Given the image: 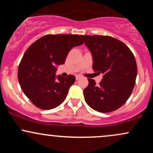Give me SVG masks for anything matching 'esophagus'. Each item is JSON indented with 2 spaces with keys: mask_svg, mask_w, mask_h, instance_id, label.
Instances as JSON below:
<instances>
[{
  "mask_svg": "<svg viewBox=\"0 0 153 153\" xmlns=\"http://www.w3.org/2000/svg\"><path fill=\"white\" fill-rule=\"evenodd\" d=\"M80 78V75H75V78H76V80H78Z\"/></svg>",
  "mask_w": 153,
  "mask_h": 153,
  "instance_id": "obj_1",
  "label": "esophagus"
}]
</instances>
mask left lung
<instances>
[{"label":"left lung","instance_id":"8db88e82","mask_svg":"<svg viewBox=\"0 0 153 153\" xmlns=\"http://www.w3.org/2000/svg\"><path fill=\"white\" fill-rule=\"evenodd\" d=\"M93 56V69L103 74L96 85L88 78L83 90L85 102L93 109L102 113L114 111L124 104L135 85L137 67L134 56L122 42L109 36L80 35Z\"/></svg>","mask_w":153,"mask_h":153}]
</instances>
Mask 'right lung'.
<instances>
[{
  "instance_id": "right-lung-1",
  "label": "right lung",
  "mask_w": 153,
  "mask_h": 153,
  "mask_svg": "<svg viewBox=\"0 0 153 153\" xmlns=\"http://www.w3.org/2000/svg\"><path fill=\"white\" fill-rule=\"evenodd\" d=\"M82 44L78 34H47L29 47L19 64L18 79L33 104L49 110L64 101L75 77H56V66L64 64L70 50Z\"/></svg>"
}]
</instances>
